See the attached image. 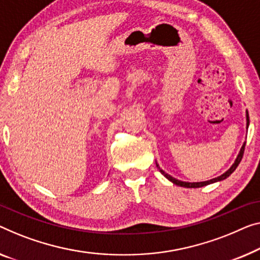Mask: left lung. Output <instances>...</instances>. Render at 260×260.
<instances>
[{
	"mask_svg": "<svg viewBox=\"0 0 260 260\" xmlns=\"http://www.w3.org/2000/svg\"><path fill=\"white\" fill-rule=\"evenodd\" d=\"M249 123H250V120H249V113H247V112H246V128H247V127H249ZM244 149H245V143H244V145H243L242 149H241V152H239L237 158H236L235 164L231 166V168H230L229 170H228V172L224 173L223 175H220V176H218V177H216V179H212V180H209V181H204V182H192V183H190V182L179 181V180L174 179L173 176L168 175L167 173H165L164 170H162L160 167H158V165H156V166H157V168H158V170H160V173L162 174V175H164V176L166 177V179H168L170 182H173L174 184L180 185V187H184V188H201V187H204V185H208V184L215 183V182H218V181L225 180L226 177H229V176L231 175V174L235 172L236 168L238 167V165L241 164V161H242V158H243V154H244Z\"/></svg>",
	"mask_w": 260,
	"mask_h": 260,
	"instance_id": "left-lung-1",
	"label": "left lung"
}]
</instances>
